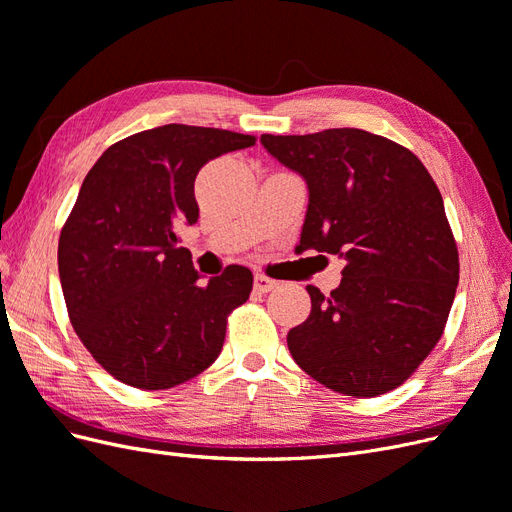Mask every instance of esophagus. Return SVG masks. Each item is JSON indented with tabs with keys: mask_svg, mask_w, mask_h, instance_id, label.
I'll return each instance as SVG.
<instances>
[{
	"mask_svg": "<svg viewBox=\"0 0 512 512\" xmlns=\"http://www.w3.org/2000/svg\"><path fill=\"white\" fill-rule=\"evenodd\" d=\"M275 286H277V282L271 280V277L262 275V273H256V275H254V290H258V292H269V290H273Z\"/></svg>",
	"mask_w": 512,
	"mask_h": 512,
	"instance_id": "obj_1",
	"label": "esophagus"
}]
</instances>
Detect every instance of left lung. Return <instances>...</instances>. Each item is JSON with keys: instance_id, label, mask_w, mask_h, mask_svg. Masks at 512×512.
I'll use <instances>...</instances> for the list:
<instances>
[{"instance_id": "obj_1", "label": "left lung", "mask_w": 512, "mask_h": 512, "mask_svg": "<svg viewBox=\"0 0 512 512\" xmlns=\"http://www.w3.org/2000/svg\"><path fill=\"white\" fill-rule=\"evenodd\" d=\"M260 143L307 183L297 250L344 260L331 297L307 286L312 312L288 331L292 359L342 395L397 389L436 348L459 284L436 181L410 149L356 128Z\"/></svg>"}]
</instances>
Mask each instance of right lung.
Segmentation results:
<instances>
[{
	"mask_svg": "<svg viewBox=\"0 0 512 512\" xmlns=\"http://www.w3.org/2000/svg\"><path fill=\"white\" fill-rule=\"evenodd\" d=\"M256 136L168 123L108 147L61 228L57 265L72 327L123 384L164 391L222 352L252 271L230 265L200 284L177 230L196 224L198 170Z\"/></svg>",
	"mask_w": 512,
	"mask_h": 512,
	"instance_id": "obj_1",
	"label": "right lung"
}]
</instances>
